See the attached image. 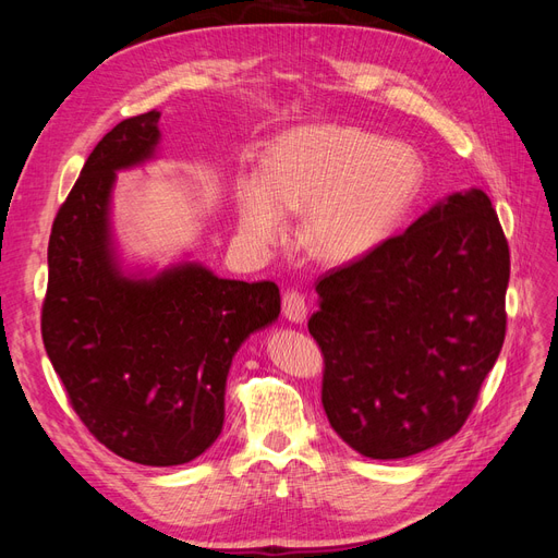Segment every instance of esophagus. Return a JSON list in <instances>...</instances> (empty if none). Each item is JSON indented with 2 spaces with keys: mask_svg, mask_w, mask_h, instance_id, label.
<instances>
[{
  "mask_svg": "<svg viewBox=\"0 0 558 558\" xmlns=\"http://www.w3.org/2000/svg\"><path fill=\"white\" fill-rule=\"evenodd\" d=\"M281 312L283 316L293 320V324H302L307 316V302H305V295H302L300 291H286L281 295Z\"/></svg>",
  "mask_w": 558,
  "mask_h": 558,
  "instance_id": "34e87169",
  "label": "esophagus"
}]
</instances>
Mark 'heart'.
Segmentation results:
<instances>
[{"label":"heart","mask_w":558,"mask_h":558,"mask_svg":"<svg viewBox=\"0 0 558 558\" xmlns=\"http://www.w3.org/2000/svg\"><path fill=\"white\" fill-rule=\"evenodd\" d=\"M424 185V160L402 142L349 125H302L267 150L263 174L238 181L240 230L277 244L300 216V242L316 260L342 265L391 238Z\"/></svg>","instance_id":"1"}]
</instances>
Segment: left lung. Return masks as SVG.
I'll return each instance as SVG.
<instances>
[{
  "label": "left lung",
  "mask_w": 558,
  "mask_h": 558,
  "mask_svg": "<svg viewBox=\"0 0 558 558\" xmlns=\"http://www.w3.org/2000/svg\"><path fill=\"white\" fill-rule=\"evenodd\" d=\"M510 246L484 191L316 281L310 332L330 426L367 459H404L468 421L505 342Z\"/></svg>",
  "instance_id": "obj_1"
}]
</instances>
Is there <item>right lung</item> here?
I'll return each instance as SVG.
<instances>
[{
  "instance_id": "add662e5",
  "label": "right lung",
  "mask_w": 558,
  "mask_h": 558,
  "mask_svg": "<svg viewBox=\"0 0 558 558\" xmlns=\"http://www.w3.org/2000/svg\"><path fill=\"white\" fill-rule=\"evenodd\" d=\"M160 113L107 132L48 240L41 337L95 440L142 465H181L221 435L234 351L281 310L277 283L218 279L183 263L156 279L118 272L109 197L118 170L154 156Z\"/></svg>"
}]
</instances>
